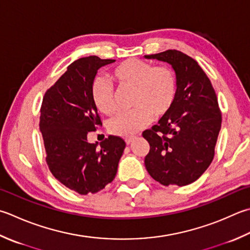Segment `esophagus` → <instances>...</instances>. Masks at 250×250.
Here are the masks:
<instances>
[{"mask_svg": "<svg viewBox=\"0 0 250 250\" xmlns=\"http://www.w3.org/2000/svg\"><path fill=\"white\" fill-rule=\"evenodd\" d=\"M134 139H135V136H130V138H126L125 141V143L129 145V144L132 143V142L134 141Z\"/></svg>", "mask_w": 250, "mask_h": 250, "instance_id": "obj_1", "label": "esophagus"}]
</instances>
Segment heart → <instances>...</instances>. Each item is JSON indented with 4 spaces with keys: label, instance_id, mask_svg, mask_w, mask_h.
<instances>
[{
    "label": "heart",
    "instance_id": "b5f03b06",
    "mask_svg": "<svg viewBox=\"0 0 250 250\" xmlns=\"http://www.w3.org/2000/svg\"><path fill=\"white\" fill-rule=\"evenodd\" d=\"M111 79L119 86L133 89L130 110L122 111L109 122L111 133L119 136L135 134L155 119L167 115L177 99L178 81L174 71L168 66L130 58L118 63L110 72ZM92 101L106 116L117 109L114 90L104 78H95L91 85Z\"/></svg>",
    "mask_w": 250,
    "mask_h": 250
}]
</instances>
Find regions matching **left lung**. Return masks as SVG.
Masks as SVG:
<instances>
[{
  "instance_id": "obj_1",
  "label": "left lung",
  "mask_w": 250,
  "mask_h": 250,
  "mask_svg": "<svg viewBox=\"0 0 250 250\" xmlns=\"http://www.w3.org/2000/svg\"><path fill=\"white\" fill-rule=\"evenodd\" d=\"M145 58L170 63L178 81L172 108L143 132L150 146L145 167L165 187H184L195 182L213 159L222 121L216 92L202 67L187 54L168 50Z\"/></svg>"
}]
</instances>
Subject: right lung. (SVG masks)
Returning a JSON list of instances; mask_svg holds the SVG:
<instances>
[{"instance_id":"1","label":"right lung","mask_w":250,"mask_h":250,"mask_svg":"<svg viewBox=\"0 0 250 250\" xmlns=\"http://www.w3.org/2000/svg\"><path fill=\"white\" fill-rule=\"evenodd\" d=\"M115 60L97 56L79 58L45 92L40 131L46 164L62 184L81 195L97 193L115 179L125 142L109 135L97 147L87 133L102 121L92 101L91 85L101 67Z\"/></svg>"}]
</instances>
